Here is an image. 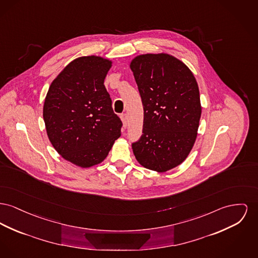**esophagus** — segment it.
<instances>
[{"instance_id": "obj_1", "label": "esophagus", "mask_w": 258, "mask_h": 258, "mask_svg": "<svg viewBox=\"0 0 258 258\" xmlns=\"http://www.w3.org/2000/svg\"><path fill=\"white\" fill-rule=\"evenodd\" d=\"M121 120L122 121V123H123V126L125 127L126 124H127V115L126 114H121Z\"/></svg>"}]
</instances>
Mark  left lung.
<instances>
[{
	"instance_id": "obj_1",
	"label": "left lung",
	"mask_w": 258,
	"mask_h": 258,
	"mask_svg": "<svg viewBox=\"0 0 258 258\" xmlns=\"http://www.w3.org/2000/svg\"><path fill=\"white\" fill-rule=\"evenodd\" d=\"M130 67L144 110L143 135L133 151L142 167L165 172L183 163L196 141L202 114L197 81L167 53L137 55Z\"/></svg>"
}]
</instances>
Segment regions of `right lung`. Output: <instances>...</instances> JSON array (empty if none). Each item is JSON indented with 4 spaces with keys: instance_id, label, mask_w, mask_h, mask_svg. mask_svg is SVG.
Listing matches in <instances>:
<instances>
[{
    "instance_id": "right-lung-1",
    "label": "right lung",
    "mask_w": 258,
    "mask_h": 258,
    "mask_svg": "<svg viewBox=\"0 0 258 258\" xmlns=\"http://www.w3.org/2000/svg\"><path fill=\"white\" fill-rule=\"evenodd\" d=\"M112 61L82 56L56 77L45 98L43 117L54 149L78 167L102 163L116 139L121 121L114 113L104 80Z\"/></svg>"
}]
</instances>
